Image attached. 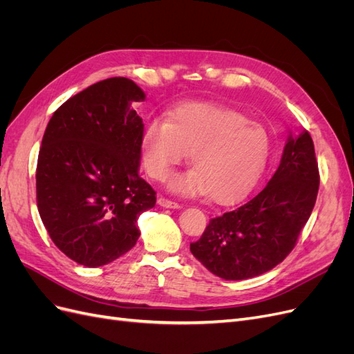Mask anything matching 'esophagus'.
I'll return each instance as SVG.
<instances>
[{
    "label": "esophagus",
    "mask_w": 354,
    "mask_h": 354,
    "mask_svg": "<svg viewBox=\"0 0 354 354\" xmlns=\"http://www.w3.org/2000/svg\"><path fill=\"white\" fill-rule=\"evenodd\" d=\"M158 205L159 207H164V208H171V209H178V208H181L177 202H173V201H169V199H167V198H158Z\"/></svg>",
    "instance_id": "obj_1"
}]
</instances>
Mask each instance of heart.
Segmentation results:
<instances>
[{
  "instance_id": "1",
  "label": "heart",
  "mask_w": 354,
  "mask_h": 354,
  "mask_svg": "<svg viewBox=\"0 0 354 354\" xmlns=\"http://www.w3.org/2000/svg\"><path fill=\"white\" fill-rule=\"evenodd\" d=\"M147 174L167 181L190 152L186 173L169 181L181 196L207 195L220 203L232 202L248 190L269 156V134L243 113L208 103H187L167 121L152 120L142 136Z\"/></svg>"
}]
</instances>
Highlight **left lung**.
Instances as JSON below:
<instances>
[{
    "instance_id": "obj_1",
    "label": "left lung",
    "mask_w": 354,
    "mask_h": 354,
    "mask_svg": "<svg viewBox=\"0 0 354 354\" xmlns=\"http://www.w3.org/2000/svg\"><path fill=\"white\" fill-rule=\"evenodd\" d=\"M319 169L308 131L289 134L281 164L259 194L209 220L190 251L207 269L226 281L263 274L294 250L313 211Z\"/></svg>"
}]
</instances>
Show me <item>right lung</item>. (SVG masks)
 Segmentation results:
<instances>
[{
  "label": "right lung",
  "instance_id": "obj_1",
  "mask_svg": "<svg viewBox=\"0 0 354 354\" xmlns=\"http://www.w3.org/2000/svg\"><path fill=\"white\" fill-rule=\"evenodd\" d=\"M146 94L115 77L90 85L53 113L37 164L39 217L57 248L85 267L130 251L137 218L156 203L138 176L143 121L131 103Z\"/></svg>",
  "mask_w": 354,
  "mask_h": 354
}]
</instances>
